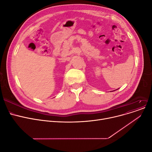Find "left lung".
<instances>
[{"label": "left lung", "mask_w": 152, "mask_h": 152, "mask_svg": "<svg viewBox=\"0 0 152 152\" xmlns=\"http://www.w3.org/2000/svg\"><path fill=\"white\" fill-rule=\"evenodd\" d=\"M119 88H117V89H115V90H112L111 91H115V90H118V89H119Z\"/></svg>", "instance_id": "1"}]
</instances>
